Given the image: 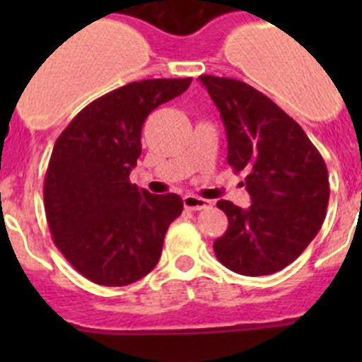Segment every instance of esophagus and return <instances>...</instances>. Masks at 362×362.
<instances>
[{
	"mask_svg": "<svg viewBox=\"0 0 362 362\" xmlns=\"http://www.w3.org/2000/svg\"><path fill=\"white\" fill-rule=\"evenodd\" d=\"M184 206L187 208V210H204V208L211 206V202H208V199H203V198H198V196L187 194V196H184Z\"/></svg>",
	"mask_w": 362,
	"mask_h": 362,
	"instance_id": "esophagus-1",
	"label": "esophagus"
}]
</instances>
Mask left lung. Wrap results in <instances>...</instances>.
<instances>
[{"instance_id":"8db88e82","label":"left lung","mask_w":362,"mask_h":362,"mask_svg":"<svg viewBox=\"0 0 362 362\" xmlns=\"http://www.w3.org/2000/svg\"><path fill=\"white\" fill-rule=\"evenodd\" d=\"M228 134V163L245 171L247 210L221 199L229 226L214 242L218 261L247 276L272 275L299 257L326 218L329 178L322 156L293 117L235 78L202 75Z\"/></svg>"}]
</instances>
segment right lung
Segmentation results:
<instances>
[{
	"label": "right lung",
	"instance_id": "1",
	"mask_svg": "<svg viewBox=\"0 0 362 362\" xmlns=\"http://www.w3.org/2000/svg\"><path fill=\"white\" fill-rule=\"evenodd\" d=\"M192 78L131 82L87 105L59 134L43 184L52 240L80 275L122 287L154 269L180 196L129 182L148 113L180 96Z\"/></svg>",
	"mask_w": 362,
	"mask_h": 362
}]
</instances>
